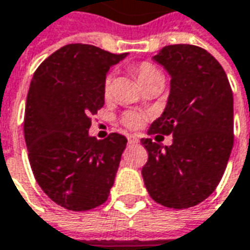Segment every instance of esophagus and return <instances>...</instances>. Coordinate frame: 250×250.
<instances>
[{
  "mask_svg": "<svg viewBox=\"0 0 250 250\" xmlns=\"http://www.w3.org/2000/svg\"><path fill=\"white\" fill-rule=\"evenodd\" d=\"M127 141H128V144H137L138 143V138L134 134H130V136H127Z\"/></svg>",
  "mask_w": 250,
  "mask_h": 250,
  "instance_id": "esophagus-1",
  "label": "esophagus"
}]
</instances>
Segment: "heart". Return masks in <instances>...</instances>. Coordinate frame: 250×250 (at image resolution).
Segmentation results:
<instances>
[{
    "label": "heart",
    "mask_w": 250,
    "mask_h": 250,
    "mask_svg": "<svg viewBox=\"0 0 250 250\" xmlns=\"http://www.w3.org/2000/svg\"><path fill=\"white\" fill-rule=\"evenodd\" d=\"M133 72H134V75H136V78L138 80L141 86H144L146 83L155 80V78L162 77L157 67H154L149 62H140V64H137L136 67L133 68ZM110 88H112V77L109 75V77H106L104 83V93L106 98L110 95ZM144 120H146L144 114L138 113V112H127L122 117L123 125H127L128 128H138L140 125L144 123Z\"/></svg>",
    "instance_id": "obj_1"
}]
</instances>
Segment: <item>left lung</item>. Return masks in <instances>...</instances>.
I'll return each mask as SVG.
<instances>
[{"label":"left lung","instance_id":"obj_1","mask_svg":"<svg viewBox=\"0 0 250 250\" xmlns=\"http://www.w3.org/2000/svg\"><path fill=\"white\" fill-rule=\"evenodd\" d=\"M152 60L170 75V92L148 134H172V146L141 144L148 161L141 175L152 200L189 208L206 200L223 178L233 146V96L221 64L193 44H170Z\"/></svg>","mask_w":250,"mask_h":250}]
</instances>
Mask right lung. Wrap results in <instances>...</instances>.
Instances as JSON below:
<instances>
[{
  "label": "right lung",
  "instance_id": "1",
  "mask_svg": "<svg viewBox=\"0 0 250 250\" xmlns=\"http://www.w3.org/2000/svg\"><path fill=\"white\" fill-rule=\"evenodd\" d=\"M125 56L67 44L33 74L23 123L29 162L42 190L67 210H92L113 186L127 138L112 133L96 140L88 131L104 104L106 74Z\"/></svg>",
  "mask_w": 250,
  "mask_h": 250
}]
</instances>
